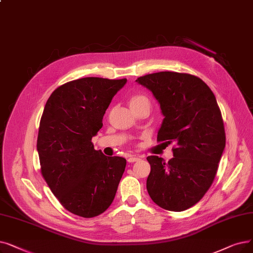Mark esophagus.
Listing matches in <instances>:
<instances>
[{"mask_svg":"<svg viewBox=\"0 0 253 253\" xmlns=\"http://www.w3.org/2000/svg\"><path fill=\"white\" fill-rule=\"evenodd\" d=\"M138 160H139V157H137V156H130V157L128 158V162H130V163L138 161Z\"/></svg>","mask_w":253,"mask_h":253,"instance_id":"esophagus-1","label":"esophagus"}]
</instances>
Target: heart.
I'll use <instances>...</instances> for the list:
<instances>
[{"label": "heart", "instance_id": "1", "mask_svg": "<svg viewBox=\"0 0 253 253\" xmlns=\"http://www.w3.org/2000/svg\"><path fill=\"white\" fill-rule=\"evenodd\" d=\"M138 103H149L148 98L144 95H136V96H133L132 98H131L130 105L138 104Z\"/></svg>", "mask_w": 253, "mask_h": 253}]
</instances>
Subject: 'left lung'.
<instances>
[{"label": "left lung", "instance_id": "8db88e82", "mask_svg": "<svg viewBox=\"0 0 253 253\" xmlns=\"http://www.w3.org/2000/svg\"><path fill=\"white\" fill-rule=\"evenodd\" d=\"M135 82L151 91L160 105L164 118L158 141L175 144L168 163L158 156L147 157L148 193L166 210H187L210 188L225 148L215 95L201 79L187 73L162 71Z\"/></svg>", "mask_w": 253, "mask_h": 253}]
</instances>
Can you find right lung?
I'll use <instances>...</instances> for the list:
<instances>
[{"instance_id": "right-lung-1", "label": "right lung", "mask_w": 253, "mask_h": 253, "mask_svg": "<svg viewBox=\"0 0 253 253\" xmlns=\"http://www.w3.org/2000/svg\"><path fill=\"white\" fill-rule=\"evenodd\" d=\"M127 80L84 78L54 90L43 111L37 151L41 173L69 212L84 218L112 205L126 167L123 157L96 151L92 137Z\"/></svg>"}]
</instances>
